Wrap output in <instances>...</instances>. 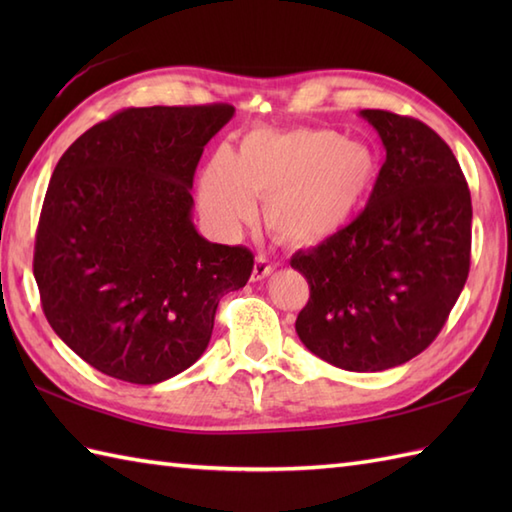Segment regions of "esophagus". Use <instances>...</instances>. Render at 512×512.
<instances>
[{"mask_svg":"<svg viewBox=\"0 0 512 512\" xmlns=\"http://www.w3.org/2000/svg\"><path fill=\"white\" fill-rule=\"evenodd\" d=\"M275 266L270 264V259L266 255H257L255 257V266H253V275H250V279L253 281H262L266 279L270 273H273Z\"/></svg>","mask_w":512,"mask_h":512,"instance_id":"1","label":"esophagus"}]
</instances>
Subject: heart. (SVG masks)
Masks as SVG:
<instances>
[{"label":"heart","mask_w":512,"mask_h":512,"mask_svg":"<svg viewBox=\"0 0 512 512\" xmlns=\"http://www.w3.org/2000/svg\"><path fill=\"white\" fill-rule=\"evenodd\" d=\"M372 147L334 129H255L235 154H217L200 178L204 215L233 235L264 198L270 231L292 244H319L339 235L363 211L378 182Z\"/></svg>","instance_id":"heart-1"}]
</instances>
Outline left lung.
Masks as SVG:
<instances>
[{
	"instance_id": "obj_1",
	"label": "left lung",
	"mask_w": 512,
	"mask_h": 512,
	"mask_svg": "<svg viewBox=\"0 0 512 512\" xmlns=\"http://www.w3.org/2000/svg\"><path fill=\"white\" fill-rule=\"evenodd\" d=\"M387 151L365 211L339 235L299 250L290 266L310 299L295 330L347 372H385L427 350L469 277L471 193L431 127L361 110Z\"/></svg>"
}]
</instances>
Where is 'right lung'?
I'll return each instance as SVG.
<instances>
[{"label":"right lung","mask_w":512,"mask_h":512,"mask_svg":"<svg viewBox=\"0 0 512 512\" xmlns=\"http://www.w3.org/2000/svg\"><path fill=\"white\" fill-rule=\"evenodd\" d=\"M231 105L129 107L61 156L35 242L41 306L99 372L156 385L211 341L217 303L246 286L253 253L204 239L193 173Z\"/></svg>","instance_id":"1"}]
</instances>
